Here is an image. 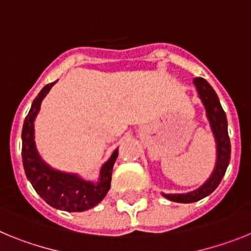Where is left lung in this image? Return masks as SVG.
I'll return each instance as SVG.
<instances>
[{"mask_svg":"<svg viewBox=\"0 0 251 251\" xmlns=\"http://www.w3.org/2000/svg\"><path fill=\"white\" fill-rule=\"evenodd\" d=\"M193 83H195L198 96H200V99H201L202 103L206 108L207 119L210 121L211 130H212L215 141H216L217 158L216 165H215V169H213L211 177L200 188L193 192H189V193H182V195L162 193L169 201L179 202V203H192V202L200 201L202 198L211 195L217 188V186L225 176L231 155V144L227 132V119H226L225 111L222 110L216 92L208 84V82L201 77L195 78Z\"/></svg>","mask_w":251,"mask_h":251,"instance_id":"obj_1","label":"left lung"}]
</instances>
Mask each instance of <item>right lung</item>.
<instances>
[{"mask_svg": "<svg viewBox=\"0 0 251 251\" xmlns=\"http://www.w3.org/2000/svg\"><path fill=\"white\" fill-rule=\"evenodd\" d=\"M56 82V80H55ZM47 84L36 96L31 104L27 116L24 121L23 134V163L25 174L34 189L38 192L48 204L56 210L68 211V212H82L89 210L100 203L107 195L111 187L112 168L119 155V149L112 152L107 162L101 167L100 178L97 183L88 182L77 174L65 173L56 171L41 159L36 144H35V117L40 110L41 101L55 84Z\"/></svg>", "mask_w": 251, "mask_h": 251, "instance_id": "obj_1", "label": "right lung"}]
</instances>
